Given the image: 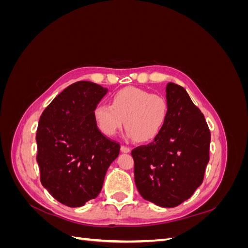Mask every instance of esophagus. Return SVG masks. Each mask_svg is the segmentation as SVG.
I'll use <instances>...</instances> for the list:
<instances>
[{
    "label": "esophagus",
    "instance_id": "obj_1",
    "mask_svg": "<svg viewBox=\"0 0 248 248\" xmlns=\"http://www.w3.org/2000/svg\"><path fill=\"white\" fill-rule=\"evenodd\" d=\"M130 151H131V149L128 148V147H126V146L121 147V152L122 153H129Z\"/></svg>",
    "mask_w": 248,
    "mask_h": 248
}]
</instances>
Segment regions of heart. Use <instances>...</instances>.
Wrapping results in <instances>:
<instances>
[{
	"label": "heart",
	"mask_w": 248,
	"mask_h": 248,
	"mask_svg": "<svg viewBox=\"0 0 248 248\" xmlns=\"http://www.w3.org/2000/svg\"><path fill=\"white\" fill-rule=\"evenodd\" d=\"M94 119L100 131L114 137L125 120L127 138L148 142L159 136L169 117V103L161 95L139 88H125L111 97V106L99 103L94 108Z\"/></svg>",
	"instance_id": "b5f03b06"
}]
</instances>
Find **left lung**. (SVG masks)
<instances>
[{
	"instance_id": "8db88e82",
	"label": "left lung",
	"mask_w": 248,
	"mask_h": 248,
	"mask_svg": "<svg viewBox=\"0 0 248 248\" xmlns=\"http://www.w3.org/2000/svg\"><path fill=\"white\" fill-rule=\"evenodd\" d=\"M169 117L148 146L132 150L134 182L146 201L172 208L188 200L204 180L211 133L202 111L181 86L166 88Z\"/></svg>"
}]
</instances>
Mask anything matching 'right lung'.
I'll return each mask as SVG.
<instances>
[{"instance_id":"add662e5","label":"right lung","mask_w":248,"mask_h":248,"mask_svg":"<svg viewBox=\"0 0 248 248\" xmlns=\"http://www.w3.org/2000/svg\"><path fill=\"white\" fill-rule=\"evenodd\" d=\"M108 93L91 81L67 87L44 109L37 128L41 184L61 204L81 207L98 197L120 145L103 136L94 108Z\"/></svg>"}]
</instances>
